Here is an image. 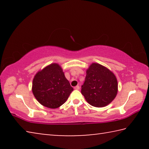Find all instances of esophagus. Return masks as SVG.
<instances>
[{
  "mask_svg": "<svg viewBox=\"0 0 149 149\" xmlns=\"http://www.w3.org/2000/svg\"><path fill=\"white\" fill-rule=\"evenodd\" d=\"M74 89H75V90H79V85H77V86L74 87Z\"/></svg>",
  "mask_w": 149,
  "mask_h": 149,
  "instance_id": "esophagus-1",
  "label": "esophagus"
}]
</instances>
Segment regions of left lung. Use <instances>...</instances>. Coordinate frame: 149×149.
I'll list each match as a JSON object with an SVG mask.
<instances>
[{
    "instance_id": "1",
    "label": "left lung",
    "mask_w": 149,
    "mask_h": 149,
    "mask_svg": "<svg viewBox=\"0 0 149 149\" xmlns=\"http://www.w3.org/2000/svg\"><path fill=\"white\" fill-rule=\"evenodd\" d=\"M81 94L91 105L104 107L115 99L118 81L113 73L99 64L93 63L86 72Z\"/></svg>"
}]
</instances>
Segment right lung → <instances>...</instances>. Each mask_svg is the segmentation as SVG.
<instances>
[{"label":"right lung","instance_id":"1","mask_svg":"<svg viewBox=\"0 0 149 149\" xmlns=\"http://www.w3.org/2000/svg\"><path fill=\"white\" fill-rule=\"evenodd\" d=\"M74 89L58 64H52L35 75L32 91L40 104L56 108L68 99Z\"/></svg>","mask_w":149,"mask_h":149}]
</instances>
